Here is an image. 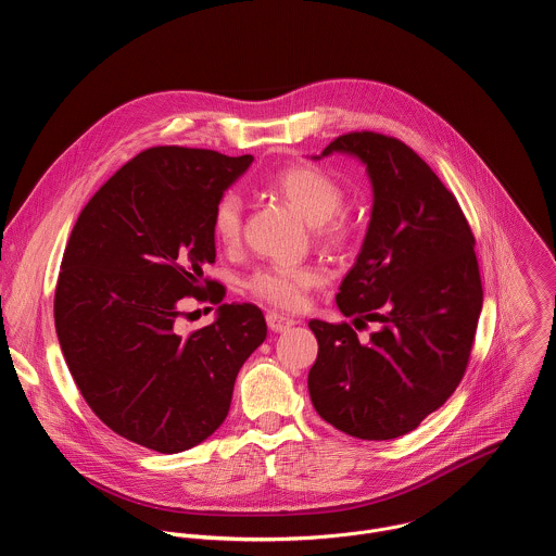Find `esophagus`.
Instances as JSON below:
<instances>
[{"mask_svg":"<svg viewBox=\"0 0 556 556\" xmlns=\"http://www.w3.org/2000/svg\"><path fill=\"white\" fill-rule=\"evenodd\" d=\"M266 321H268V328L273 330V332H286V330H290L296 321L292 319V316H286V314H281V312H268L266 314Z\"/></svg>","mask_w":556,"mask_h":556,"instance_id":"esophagus-1","label":"esophagus"}]
</instances>
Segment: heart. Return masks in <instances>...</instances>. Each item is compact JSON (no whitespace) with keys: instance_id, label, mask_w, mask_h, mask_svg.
Here are the masks:
<instances>
[{"instance_id":"b5f03b06","label":"heart","mask_w":556,"mask_h":556,"mask_svg":"<svg viewBox=\"0 0 556 556\" xmlns=\"http://www.w3.org/2000/svg\"><path fill=\"white\" fill-rule=\"evenodd\" d=\"M281 200H286L305 222H309L316 240L332 249L345 247L352 235V222L345 211L343 187L321 167L314 165H290L277 172L270 182ZM244 204L242 198L226 191L217 198L211 217L213 240L219 247H235L242 235ZM324 273L314 264H294V266H266L255 270L247 279V288L279 307H299L305 299V292L321 281Z\"/></svg>"}]
</instances>
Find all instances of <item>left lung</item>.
I'll return each instance as SVG.
<instances>
[{"instance_id": "obj_1", "label": "left lung", "mask_w": 556, "mask_h": 556, "mask_svg": "<svg viewBox=\"0 0 556 556\" xmlns=\"http://www.w3.org/2000/svg\"><path fill=\"white\" fill-rule=\"evenodd\" d=\"M356 155L374 189L371 219L337 305L350 324L312 319L319 354L307 374L312 405L358 440L414 431L459 384L482 312L475 237L455 200L403 140L376 131L334 138L321 155Z\"/></svg>"}]
</instances>
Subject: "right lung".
I'll use <instances>...</instances> for the list:
<instances>
[{
    "mask_svg": "<svg viewBox=\"0 0 556 556\" xmlns=\"http://www.w3.org/2000/svg\"><path fill=\"white\" fill-rule=\"evenodd\" d=\"M251 163L144 149L92 195L67 240L54 290L67 369L114 433L151 451L180 453L215 433L237 371L266 339L262 309L222 303L224 286L202 273L215 262L213 206ZM187 295L220 307L211 327L180 336Z\"/></svg>",
    "mask_w": 556,
    "mask_h": 556,
    "instance_id": "obj_1",
    "label": "right lung"
}]
</instances>
